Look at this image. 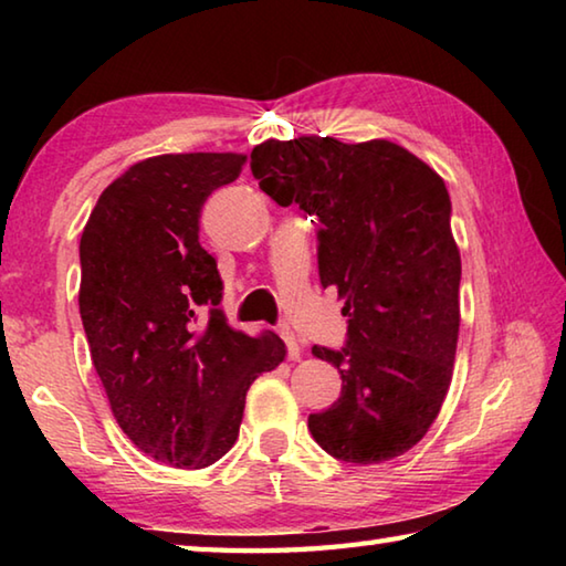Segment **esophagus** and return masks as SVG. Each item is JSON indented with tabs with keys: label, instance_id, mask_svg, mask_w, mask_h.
<instances>
[{
	"label": "esophagus",
	"instance_id": "esophagus-1",
	"mask_svg": "<svg viewBox=\"0 0 566 566\" xmlns=\"http://www.w3.org/2000/svg\"><path fill=\"white\" fill-rule=\"evenodd\" d=\"M282 339L286 344V352H290V359L292 361H300L302 359V347H300V342H296L294 332L292 329H282Z\"/></svg>",
	"mask_w": 566,
	"mask_h": 566
}]
</instances>
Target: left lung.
I'll use <instances>...</instances> for the list:
<instances>
[{"mask_svg":"<svg viewBox=\"0 0 566 566\" xmlns=\"http://www.w3.org/2000/svg\"><path fill=\"white\" fill-rule=\"evenodd\" d=\"M252 175L276 205L317 217L322 286L349 317L342 352L312 347L342 375V395L310 415L324 452L379 464L434 424L452 385L462 256L444 179L389 139H266Z\"/></svg>","mask_w":566,"mask_h":566,"instance_id":"8db88e82","label":"left lung"}]
</instances>
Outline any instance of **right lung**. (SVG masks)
I'll use <instances>...</instances> for the list:
<instances>
[{
	"label": "right lung",
	"instance_id": "right-lung-1",
	"mask_svg": "<svg viewBox=\"0 0 566 566\" xmlns=\"http://www.w3.org/2000/svg\"><path fill=\"white\" fill-rule=\"evenodd\" d=\"M244 161L237 151L142 159L102 191L82 232L92 364L122 432L169 467L222 459L252 381L286 354L274 332L229 327L217 262L199 244L202 205Z\"/></svg>",
	"mask_w": 566,
	"mask_h": 566
}]
</instances>
